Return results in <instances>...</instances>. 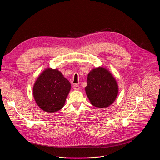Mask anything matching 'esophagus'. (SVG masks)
<instances>
[{
	"label": "esophagus",
	"instance_id": "obj_1",
	"mask_svg": "<svg viewBox=\"0 0 160 160\" xmlns=\"http://www.w3.org/2000/svg\"><path fill=\"white\" fill-rule=\"evenodd\" d=\"M73 87H74V89L76 90V91L79 90V89H80V86H79V85L77 84H75Z\"/></svg>",
	"mask_w": 160,
	"mask_h": 160
}]
</instances>
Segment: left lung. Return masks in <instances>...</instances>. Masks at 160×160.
<instances>
[{
    "instance_id": "obj_1",
    "label": "left lung",
    "mask_w": 160,
    "mask_h": 160,
    "mask_svg": "<svg viewBox=\"0 0 160 160\" xmlns=\"http://www.w3.org/2000/svg\"><path fill=\"white\" fill-rule=\"evenodd\" d=\"M86 93L92 105L98 108L110 106L118 94V85L114 77L103 67L93 69L88 75Z\"/></svg>"
}]
</instances>
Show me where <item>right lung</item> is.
<instances>
[{
	"label": "right lung",
	"mask_w": 160,
	"mask_h": 160,
	"mask_svg": "<svg viewBox=\"0 0 160 160\" xmlns=\"http://www.w3.org/2000/svg\"><path fill=\"white\" fill-rule=\"evenodd\" d=\"M71 89V84L57 69L47 68L37 79L33 88L36 103L48 113L59 111L63 107Z\"/></svg>",
	"instance_id": "right-lung-1"
}]
</instances>
